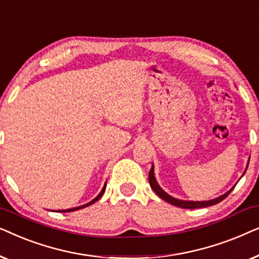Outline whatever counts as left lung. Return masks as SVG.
<instances>
[{"mask_svg": "<svg viewBox=\"0 0 259 259\" xmlns=\"http://www.w3.org/2000/svg\"><path fill=\"white\" fill-rule=\"evenodd\" d=\"M249 165V164H247ZM247 168V167H246ZM246 172V169H245ZM244 172V173H245ZM243 173V175H244ZM148 182H150V185L152 187V190L154 191L155 193L158 194L159 197L161 198V199H164L165 201H167V203L175 205V206H178V207H182V208H200V207H207V206H211V205H215L218 203H221L222 200H224L226 197L229 196L230 192L233 190V187L228 192L223 194V196L215 198V199H211V200H204V201H191V200H182V199H177V198H173L172 196H169L165 192L164 190L161 189L160 186H159V184L157 183V180H155V177H154V168H153V165H152V168L150 173H148Z\"/></svg>", "mask_w": 259, "mask_h": 259, "instance_id": "8db88e82", "label": "left lung"}]
</instances>
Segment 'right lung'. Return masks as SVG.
<instances>
[{"instance_id":"obj_1","label":"right lung","mask_w":259,"mask_h":259,"mask_svg":"<svg viewBox=\"0 0 259 259\" xmlns=\"http://www.w3.org/2000/svg\"><path fill=\"white\" fill-rule=\"evenodd\" d=\"M105 190H106V184L104 185V187H102V190H101V192L98 194L97 197L94 198L93 200L92 201H90V203H87V204H84V205H81V206H77V207H73V208H68V210H59V212H72V211H76V210H80V208H83V207H86V206H90V205H92V204H94L95 201H98L99 199H100V198L102 197V194H104V192H105Z\"/></svg>"}]
</instances>
